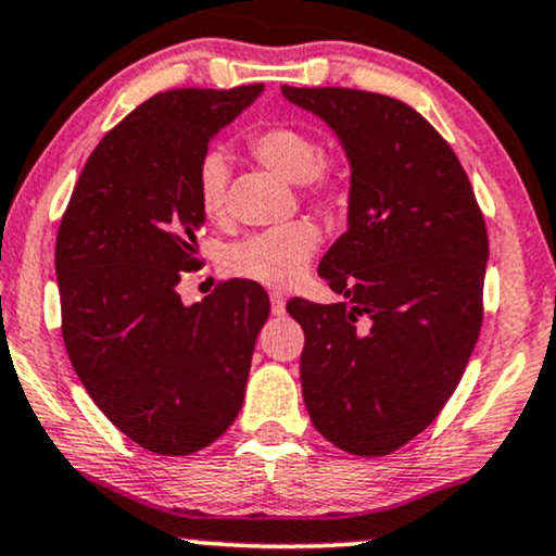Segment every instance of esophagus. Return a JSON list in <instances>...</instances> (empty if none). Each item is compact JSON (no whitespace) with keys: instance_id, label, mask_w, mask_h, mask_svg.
<instances>
[{"instance_id":"34e87169","label":"esophagus","mask_w":556,"mask_h":556,"mask_svg":"<svg viewBox=\"0 0 556 556\" xmlns=\"http://www.w3.org/2000/svg\"><path fill=\"white\" fill-rule=\"evenodd\" d=\"M269 302H271V313L274 315H285V307H287V298L279 292H271L269 294Z\"/></svg>"}]
</instances>
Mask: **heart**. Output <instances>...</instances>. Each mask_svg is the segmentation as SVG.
<instances>
[{"mask_svg": "<svg viewBox=\"0 0 556 556\" xmlns=\"http://www.w3.org/2000/svg\"><path fill=\"white\" fill-rule=\"evenodd\" d=\"M251 153L285 181L300 185L313 197L341 202L349 192V166L343 161H318V140L292 125H274L251 140ZM230 161L220 149L207 151L197 166V197L210 220L226 213ZM320 243V230L311 220H294L287 226L233 243L226 254V266L236 277L266 287H287L302 277L307 262Z\"/></svg>", "mask_w": 556, "mask_h": 556, "instance_id": "1", "label": "heart"}]
</instances>
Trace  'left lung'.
I'll list each match as a JSON object with an SVG mask.
<instances>
[{"label": "left lung", "mask_w": 556, "mask_h": 556, "mask_svg": "<svg viewBox=\"0 0 556 556\" xmlns=\"http://www.w3.org/2000/svg\"><path fill=\"white\" fill-rule=\"evenodd\" d=\"M339 138L351 168L346 233L318 274L343 302L290 300L305 330L313 426L384 456L433 424L482 326L488 230L459 159L405 102L359 89L282 87Z\"/></svg>", "instance_id": "8db88e82"}]
</instances>
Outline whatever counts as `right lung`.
Instances as JSON below:
<instances>
[{
  "label": "right lung",
  "mask_w": 556,
  "mask_h": 556,
  "mask_svg": "<svg viewBox=\"0 0 556 556\" xmlns=\"http://www.w3.org/2000/svg\"><path fill=\"white\" fill-rule=\"evenodd\" d=\"M264 84L172 89L100 140L55 238L63 343L89 397L128 439L185 456L228 431L243 405L264 287L230 279L185 305L205 213L197 166Z\"/></svg>",
  "instance_id": "right-lung-1"
}]
</instances>
